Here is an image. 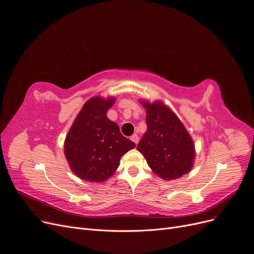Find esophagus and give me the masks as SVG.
<instances>
[{"instance_id":"esophagus-1","label":"esophagus","mask_w":254,"mask_h":254,"mask_svg":"<svg viewBox=\"0 0 254 254\" xmlns=\"http://www.w3.org/2000/svg\"><path fill=\"white\" fill-rule=\"evenodd\" d=\"M130 140H131L136 145L137 143H139V136H137L136 134H133V135L130 136Z\"/></svg>"}]
</instances>
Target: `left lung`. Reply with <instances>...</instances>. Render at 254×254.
Segmentation results:
<instances>
[{
	"label": "left lung",
	"instance_id": "1",
	"mask_svg": "<svg viewBox=\"0 0 254 254\" xmlns=\"http://www.w3.org/2000/svg\"><path fill=\"white\" fill-rule=\"evenodd\" d=\"M146 109L147 130L136 149L152 170L164 180H175L190 173L195 146L178 117L162 102L141 101Z\"/></svg>",
	"mask_w": 254,
	"mask_h": 254
}]
</instances>
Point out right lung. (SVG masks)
<instances>
[{"instance_id": "add662e5", "label": "right lung", "mask_w": 254, "mask_h": 254, "mask_svg": "<svg viewBox=\"0 0 254 254\" xmlns=\"http://www.w3.org/2000/svg\"><path fill=\"white\" fill-rule=\"evenodd\" d=\"M115 103L95 96L83 105L64 141V155L72 172L80 179L104 182L117 171L123 155L135 147L107 118Z\"/></svg>"}]
</instances>
